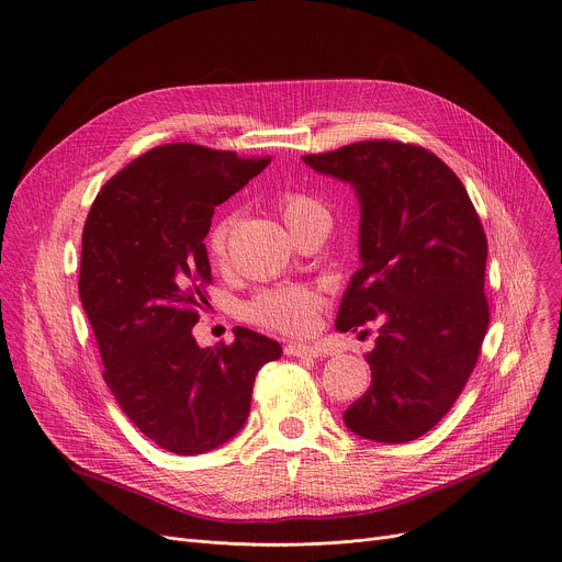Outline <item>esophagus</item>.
Instances as JSON below:
<instances>
[{
    "label": "esophagus",
    "mask_w": 562,
    "mask_h": 562,
    "mask_svg": "<svg viewBox=\"0 0 562 562\" xmlns=\"http://www.w3.org/2000/svg\"><path fill=\"white\" fill-rule=\"evenodd\" d=\"M284 352L289 357H319L322 350L317 346H308V344H289L284 348Z\"/></svg>",
    "instance_id": "esophagus-1"
}]
</instances>
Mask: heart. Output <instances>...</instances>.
<instances>
[{
	"label": "heart",
	"instance_id": "heart-1",
	"mask_svg": "<svg viewBox=\"0 0 562 562\" xmlns=\"http://www.w3.org/2000/svg\"><path fill=\"white\" fill-rule=\"evenodd\" d=\"M280 214L286 223L289 229L315 218V216H328L326 210L313 201L306 194L300 192H289L280 199L278 203ZM232 221H218L207 238L210 256L214 260H225L227 254V236H229ZM322 306V293L311 289V286H282V289H271L260 293L258 297L251 300L247 306L249 319L256 324H262L265 328L280 330V333H306L315 315Z\"/></svg>",
	"mask_w": 562,
	"mask_h": 562
}]
</instances>
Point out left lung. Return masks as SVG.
I'll list each match as a JSON object with an SVG mask.
<instances>
[{"label":"left lung","instance_id":"left-lung-1","mask_svg":"<svg viewBox=\"0 0 562 562\" xmlns=\"http://www.w3.org/2000/svg\"><path fill=\"white\" fill-rule=\"evenodd\" d=\"M302 160L348 182L359 201L361 267L335 328L380 326L363 355L370 389L344 424L370 441H413L461 395L490 324L481 221L457 173L424 147L361 140Z\"/></svg>","mask_w":562,"mask_h":562}]
</instances>
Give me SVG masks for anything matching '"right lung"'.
Listing matches in <instances>:
<instances>
[{
    "mask_svg": "<svg viewBox=\"0 0 562 562\" xmlns=\"http://www.w3.org/2000/svg\"><path fill=\"white\" fill-rule=\"evenodd\" d=\"M269 165L192 143L160 145L99 192L81 238L79 297L103 380L132 424L167 452L205 454L245 426L258 370L282 346L245 326L234 344L192 335L212 280L214 207Z\"/></svg>",
    "mask_w": 562,
    "mask_h": 562,
    "instance_id": "1",
    "label": "right lung"
}]
</instances>
